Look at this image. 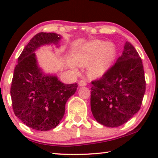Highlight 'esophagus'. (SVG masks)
Instances as JSON below:
<instances>
[{"label": "esophagus", "mask_w": 158, "mask_h": 158, "mask_svg": "<svg viewBox=\"0 0 158 158\" xmlns=\"http://www.w3.org/2000/svg\"><path fill=\"white\" fill-rule=\"evenodd\" d=\"M86 85H87V83H86V81H84V80H81V81H79L80 86H85Z\"/></svg>", "instance_id": "obj_1"}]
</instances>
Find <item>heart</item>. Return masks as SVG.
Instances as JSON below:
<instances>
[{
  "mask_svg": "<svg viewBox=\"0 0 158 158\" xmlns=\"http://www.w3.org/2000/svg\"><path fill=\"white\" fill-rule=\"evenodd\" d=\"M116 49L111 42L94 40L81 47L75 55V62L80 66L88 68V74L91 78L104 75L116 58Z\"/></svg>",
  "mask_w": 158,
  "mask_h": 158,
  "instance_id": "1",
  "label": "heart"
}]
</instances>
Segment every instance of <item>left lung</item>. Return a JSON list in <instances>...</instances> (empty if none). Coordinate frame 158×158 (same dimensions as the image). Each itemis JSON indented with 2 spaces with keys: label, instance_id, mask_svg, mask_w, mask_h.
Masks as SVG:
<instances>
[{
  "label": "left lung",
  "instance_id": "obj_1",
  "mask_svg": "<svg viewBox=\"0 0 158 158\" xmlns=\"http://www.w3.org/2000/svg\"><path fill=\"white\" fill-rule=\"evenodd\" d=\"M122 55L102 77L91 82L90 107L96 119L117 127L140 109L145 93L143 64L135 47L126 42Z\"/></svg>",
  "mask_w": 158,
  "mask_h": 158
}]
</instances>
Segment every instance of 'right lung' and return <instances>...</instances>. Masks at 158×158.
<instances>
[{
	"label": "right lung",
	"mask_w": 158,
	"mask_h": 158,
	"mask_svg": "<svg viewBox=\"0 0 158 158\" xmlns=\"http://www.w3.org/2000/svg\"><path fill=\"white\" fill-rule=\"evenodd\" d=\"M60 38L55 33L36 34L24 47L14 69L10 86L14 112L23 124L36 130L55 128L63 118L67 101L77 90V83H62L57 77L43 74L36 64V48L57 44Z\"/></svg>",
	"instance_id": "obj_1"
}]
</instances>
